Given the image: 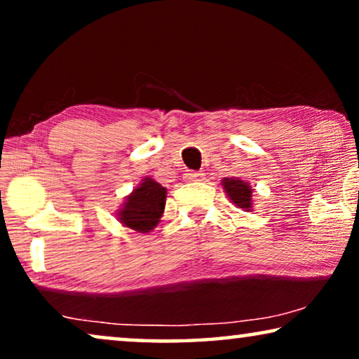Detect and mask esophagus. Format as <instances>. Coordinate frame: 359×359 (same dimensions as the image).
Returning <instances> with one entry per match:
<instances>
[{"mask_svg": "<svg viewBox=\"0 0 359 359\" xmlns=\"http://www.w3.org/2000/svg\"><path fill=\"white\" fill-rule=\"evenodd\" d=\"M203 180H204V175L198 173V171H189V173L184 175V181H188V183H194V181H203Z\"/></svg>", "mask_w": 359, "mask_h": 359, "instance_id": "obj_1", "label": "esophagus"}]
</instances>
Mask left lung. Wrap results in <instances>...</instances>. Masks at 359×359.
Here are the masks:
<instances>
[{"label": "left lung", "mask_w": 359, "mask_h": 359, "mask_svg": "<svg viewBox=\"0 0 359 359\" xmlns=\"http://www.w3.org/2000/svg\"><path fill=\"white\" fill-rule=\"evenodd\" d=\"M222 188L229 199L242 210H252L253 199H252V186L247 181L240 178H224Z\"/></svg>", "instance_id": "left-lung-1"}]
</instances>
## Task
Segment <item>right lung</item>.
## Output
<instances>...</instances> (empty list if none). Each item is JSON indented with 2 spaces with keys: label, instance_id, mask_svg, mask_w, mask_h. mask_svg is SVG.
<instances>
[{
  "label": "right lung",
  "instance_id": "add662e5",
  "mask_svg": "<svg viewBox=\"0 0 359 359\" xmlns=\"http://www.w3.org/2000/svg\"><path fill=\"white\" fill-rule=\"evenodd\" d=\"M166 204V188L150 176H145L140 184L127 196L124 204L117 210V220L137 232H151L160 222Z\"/></svg>",
  "mask_w": 359,
  "mask_h": 359
}]
</instances>
